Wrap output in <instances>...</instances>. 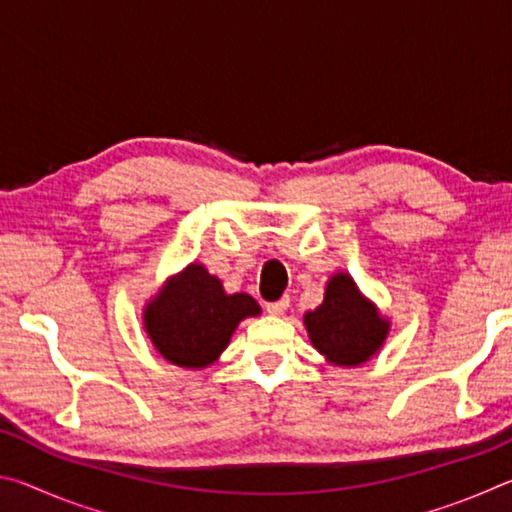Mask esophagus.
<instances>
[{
    "instance_id": "esophagus-1",
    "label": "esophagus",
    "mask_w": 512,
    "mask_h": 512,
    "mask_svg": "<svg viewBox=\"0 0 512 512\" xmlns=\"http://www.w3.org/2000/svg\"><path fill=\"white\" fill-rule=\"evenodd\" d=\"M287 309H289V296H284V298L275 300V302H268V305H266V311L271 316H284V314H287Z\"/></svg>"
}]
</instances>
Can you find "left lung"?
<instances>
[{"label": "left lung", "mask_w": 512, "mask_h": 512, "mask_svg": "<svg viewBox=\"0 0 512 512\" xmlns=\"http://www.w3.org/2000/svg\"><path fill=\"white\" fill-rule=\"evenodd\" d=\"M309 341L327 363L359 368L384 348L391 320L363 296L350 273H334L325 284V298L302 316Z\"/></svg>", "instance_id": "8db88e82"}]
</instances>
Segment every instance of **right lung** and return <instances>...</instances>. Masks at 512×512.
<instances>
[{"instance_id": "right-lung-1", "label": "right lung", "mask_w": 512, "mask_h": 512, "mask_svg": "<svg viewBox=\"0 0 512 512\" xmlns=\"http://www.w3.org/2000/svg\"><path fill=\"white\" fill-rule=\"evenodd\" d=\"M262 314L248 293H225L201 262L167 277L146 302L142 323L155 352L180 368L203 370L219 361L241 320Z\"/></svg>"}]
</instances>
